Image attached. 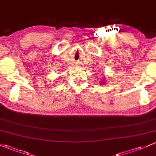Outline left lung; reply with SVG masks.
I'll use <instances>...</instances> for the list:
<instances>
[{
  "label": "left lung",
  "instance_id": "8db88e82",
  "mask_svg": "<svg viewBox=\"0 0 156 156\" xmlns=\"http://www.w3.org/2000/svg\"><path fill=\"white\" fill-rule=\"evenodd\" d=\"M103 81H104V80H103ZM101 83L103 84V83H104V82H103V83Z\"/></svg>",
  "mask_w": 156,
  "mask_h": 156
}]
</instances>
